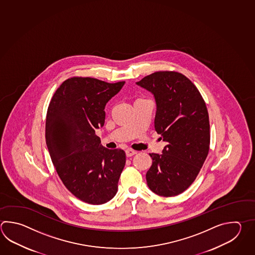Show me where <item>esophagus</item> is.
Listing matches in <instances>:
<instances>
[{"instance_id":"34e87169","label":"esophagus","mask_w":255,"mask_h":255,"mask_svg":"<svg viewBox=\"0 0 255 255\" xmlns=\"http://www.w3.org/2000/svg\"><path fill=\"white\" fill-rule=\"evenodd\" d=\"M125 152H126V156H127V157H130V156L136 154L137 151H134V150H132V149H127V150L125 151Z\"/></svg>"}]
</instances>
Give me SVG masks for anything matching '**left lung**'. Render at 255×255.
I'll use <instances>...</instances> for the list:
<instances>
[{
	"label": "left lung",
	"instance_id": "left-lung-1",
	"mask_svg": "<svg viewBox=\"0 0 255 255\" xmlns=\"http://www.w3.org/2000/svg\"><path fill=\"white\" fill-rule=\"evenodd\" d=\"M136 83L154 95V128L167 141L162 154L150 153L147 184L160 196H175L192 185L208 155L206 104L197 87L174 71L155 72Z\"/></svg>",
	"mask_w": 255,
	"mask_h": 255
}]
</instances>
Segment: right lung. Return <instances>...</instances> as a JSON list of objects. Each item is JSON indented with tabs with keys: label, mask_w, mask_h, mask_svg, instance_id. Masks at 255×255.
<instances>
[{
	"label": "right lung",
	"mask_w": 255,
	"mask_h": 255,
	"mask_svg": "<svg viewBox=\"0 0 255 255\" xmlns=\"http://www.w3.org/2000/svg\"><path fill=\"white\" fill-rule=\"evenodd\" d=\"M125 83L72 77L60 85L48 106L45 138L52 163L64 186L89 204L115 197L125 168L124 150L104 148L95 134L104 126L105 105Z\"/></svg>",
	"instance_id": "obj_1"
}]
</instances>
